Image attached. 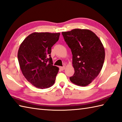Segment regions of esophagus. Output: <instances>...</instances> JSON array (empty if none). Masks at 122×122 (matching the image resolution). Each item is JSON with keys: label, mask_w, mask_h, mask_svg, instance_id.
Masks as SVG:
<instances>
[{"label": "esophagus", "mask_w": 122, "mask_h": 122, "mask_svg": "<svg viewBox=\"0 0 122 122\" xmlns=\"http://www.w3.org/2000/svg\"><path fill=\"white\" fill-rule=\"evenodd\" d=\"M60 69L61 70V71H63L64 69H65V68H66V67L65 66H60Z\"/></svg>", "instance_id": "esophagus-1"}]
</instances>
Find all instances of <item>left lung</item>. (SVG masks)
<instances>
[{"label": "left lung", "instance_id": "8db88e82", "mask_svg": "<svg viewBox=\"0 0 122 122\" xmlns=\"http://www.w3.org/2000/svg\"><path fill=\"white\" fill-rule=\"evenodd\" d=\"M62 34L73 56L75 72L70 80L78 86H87L102 70L105 59L104 46L97 36L88 29H74Z\"/></svg>", "mask_w": 122, "mask_h": 122}]
</instances>
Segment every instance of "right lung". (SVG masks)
<instances>
[{
    "instance_id": "right-lung-1",
    "label": "right lung",
    "mask_w": 122,
    "mask_h": 122,
    "mask_svg": "<svg viewBox=\"0 0 122 122\" xmlns=\"http://www.w3.org/2000/svg\"><path fill=\"white\" fill-rule=\"evenodd\" d=\"M60 33L33 32L25 39L18 52L22 73L33 86L44 89L55 82L59 68L53 66L51 47L58 41Z\"/></svg>"
}]
</instances>
